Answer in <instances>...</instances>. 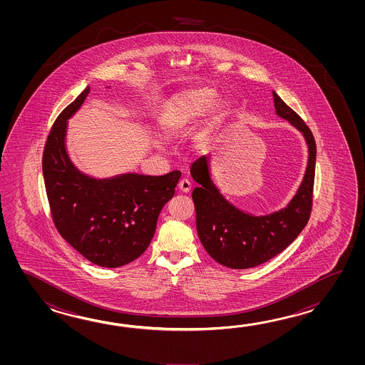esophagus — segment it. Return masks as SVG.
Here are the masks:
<instances>
[{
  "instance_id": "34e87169",
  "label": "esophagus",
  "mask_w": 365,
  "mask_h": 365,
  "mask_svg": "<svg viewBox=\"0 0 365 365\" xmlns=\"http://www.w3.org/2000/svg\"><path fill=\"white\" fill-rule=\"evenodd\" d=\"M179 189L182 193H189L192 189V184L187 179L180 180Z\"/></svg>"
}]
</instances>
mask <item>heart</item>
<instances>
[{
    "label": "heart",
    "mask_w": 365,
    "mask_h": 365,
    "mask_svg": "<svg viewBox=\"0 0 365 365\" xmlns=\"http://www.w3.org/2000/svg\"><path fill=\"white\" fill-rule=\"evenodd\" d=\"M215 96V91L206 87L184 90L172 95L171 98L164 103L163 109L159 116V125L164 135L176 137L180 133L185 132L190 126L197 124L202 117L206 116V113L212 107ZM227 108V101H217L214 116L202 126L201 130L195 135V140L198 143H205L209 140ZM153 142L155 146L160 145V142L156 138Z\"/></svg>",
    "instance_id": "heart-1"
}]
</instances>
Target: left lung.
<instances>
[{
	"label": "left lung",
	"mask_w": 365,
	"mask_h": 365,
	"mask_svg": "<svg viewBox=\"0 0 365 365\" xmlns=\"http://www.w3.org/2000/svg\"><path fill=\"white\" fill-rule=\"evenodd\" d=\"M272 98L275 113L302 133L308 146L303 181L283 209L255 215L236 207L220 193L212 180L211 155L201 156L190 167V175L198 185L192 193L198 237L210 257L230 269H250L272 259L295 240L309 220L316 142L295 110L275 91Z\"/></svg>",
	"instance_id": "left-lung-1"
}]
</instances>
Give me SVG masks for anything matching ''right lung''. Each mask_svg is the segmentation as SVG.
<instances>
[{
	"label": "right lung",
	"instance_id": "1",
	"mask_svg": "<svg viewBox=\"0 0 365 365\" xmlns=\"http://www.w3.org/2000/svg\"><path fill=\"white\" fill-rule=\"evenodd\" d=\"M87 86L56 118L43 155L48 201L58 232L90 262L120 267L148 249L181 172L148 176L125 172L93 178L78 170L66 148L68 121L85 103Z\"/></svg>",
	"mask_w": 365,
	"mask_h": 365
}]
</instances>
